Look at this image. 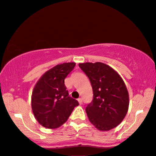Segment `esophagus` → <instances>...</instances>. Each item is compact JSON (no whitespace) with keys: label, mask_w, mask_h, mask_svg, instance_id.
<instances>
[{"label":"esophagus","mask_w":156,"mask_h":156,"mask_svg":"<svg viewBox=\"0 0 156 156\" xmlns=\"http://www.w3.org/2000/svg\"><path fill=\"white\" fill-rule=\"evenodd\" d=\"M78 102H79V104H80V105H81V104H82V103H83L82 99H81V98H79V99H78Z\"/></svg>","instance_id":"34e87169"}]
</instances>
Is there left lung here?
I'll use <instances>...</instances> for the list:
<instances>
[{
    "label": "left lung",
    "mask_w": 156,
    "mask_h": 156,
    "mask_svg": "<svg viewBox=\"0 0 156 156\" xmlns=\"http://www.w3.org/2000/svg\"><path fill=\"white\" fill-rule=\"evenodd\" d=\"M79 66L93 88V101L86 108L89 121L99 131L114 129L123 121L129 110V95L124 80L104 63H80Z\"/></svg>",
    "instance_id": "1"
}]
</instances>
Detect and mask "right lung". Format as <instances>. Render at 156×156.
Segmentation results:
<instances>
[{
  "label": "right lung",
  "mask_w": 156,
  "mask_h": 156,
  "mask_svg": "<svg viewBox=\"0 0 156 156\" xmlns=\"http://www.w3.org/2000/svg\"><path fill=\"white\" fill-rule=\"evenodd\" d=\"M75 62L63 63L46 71L32 90V113L39 123L47 129L60 127L68 120L78 101L68 95L64 80L72 71Z\"/></svg>",
  "instance_id": "right-lung-1"
}]
</instances>
